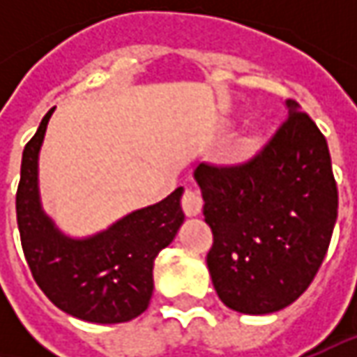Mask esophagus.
<instances>
[{"label":"esophagus","instance_id":"1","mask_svg":"<svg viewBox=\"0 0 357 357\" xmlns=\"http://www.w3.org/2000/svg\"><path fill=\"white\" fill-rule=\"evenodd\" d=\"M183 211H185L186 216H199L200 211H202V199L197 190H185L183 195Z\"/></svg>","mask_w":357,"mask_h":357}]
</instances>
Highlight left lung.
Returning <instances> with one entry per match:
<instances>
[{"mask_svg":"<svg viewBox=\"0 0 357 357\" xmlns=\"http://www.w3.org/2000/svg\"><path fill=\"white\" fill-rule=\"evenodd\" d=\"M288 119L252 160L195 169L214 244L206 256L225 306L264 316L290 306L314 280L337 218L328 143L286 101Z\"/></svg>","mask_w":357,"mask_h":357,"instance_id":"1","label":"left lung"}]
</instances>
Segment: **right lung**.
I'll return each instance as SVG.
<instances>
[{
    "label": "right lung",
    "instance_id": "right-lung-1",
    "mask_svg": "<svg viewBox=\"0 0 357 357\" xmlns=\"http://www.w3.org/2000/svg\"><path fill=\"white\" fill-rule=\"evenodd\" d=\"M53 111L21 157L15 211L25 260L39 288L63 312L93 324L129 322L149 308L155 258L185 222V188L178 186L167 199L125 214L91 236L65 234L43 211L39 195V151Z\"/></svg>",
    "mask_w": 357,
    "mask_h": 357
}]
</instances>
